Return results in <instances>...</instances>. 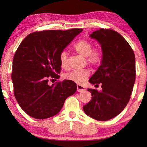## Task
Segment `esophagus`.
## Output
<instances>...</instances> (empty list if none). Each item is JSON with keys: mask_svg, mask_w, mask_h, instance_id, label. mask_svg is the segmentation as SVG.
I'll list each match as a JSON object with an SVG mask.
<instances>
[{"mask_svg": "<svg viewBox=\"0 0 147 147\" xmlns=\"http://www.w3.org/2000/svg\"><path fill=\"white\" fill-rule=\"evenodd\" d=\"M77 90L78 92H82L85 91L86 89L84 86H80V85H77Z\"/></svg>", "mask_w": 147, "mask_h": 147, "instance_id": "34e87169", "label": "esophagus"}]
</instances>
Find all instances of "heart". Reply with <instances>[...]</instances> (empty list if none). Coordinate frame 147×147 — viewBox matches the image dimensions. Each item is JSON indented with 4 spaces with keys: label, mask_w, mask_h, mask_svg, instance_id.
Returning a JSON list of instances; mask_svg holds the SVG:
<instances>
[{
    "label": "heart",
    "mask_w": 147,
    "mask_h": 147,
    "mask_svg": "<svg viewBox=\"0 0 147 147\" xmlns=\"http://www.w3.org/2000/svg\"><path fill=\"white\" fill-rule=\"evenodd\" d=\"M74 49L79 55L86 57L88 64L92 67H98L101 65L104 59V52L101 47L94 48V45L89 40L83 39L80 40L74 46ZM60 64L62 67H67L68 55L67 52L63 51L59 55ZM90 74V70L84 69L75 70L65 75V79L70 80L78 85H83Z\"/></svg>",
    "instance_id": "obj_1"
}]
</instances>
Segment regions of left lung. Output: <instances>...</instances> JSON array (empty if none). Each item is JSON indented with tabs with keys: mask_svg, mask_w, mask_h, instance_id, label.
<instances>
[{
	"mask_svg": "<svg viewBox=\"0 0 147 147\" xmlns=\"http://www.w3.org/2000/svg\"><path fill=\"white\" fill-rule=\"evenodd\" d=\"M90 37L101 44L104 59L90 82L102 90L88 89L92 100L83 107L94 119L106 121L118 115L129 102L135 82V56L132 47L118 32L100 29Z\"/></svg>",
	"mask_w": 147,
	"mask_h": 147,
	"instance_id": "left-lung-1",
	"label": "left lung"
}]
</instances>
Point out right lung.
Returning <instances> with one entry per match:
<instances>
[{
	"label": "right lung",
	"instance_id": "right-lung-1",
	"mask_svg": "<svg viewBox=\"0 0 147 147\" xmlns=\"http://www.w3.org/2000/svg\"><path fill=\"white\" fill-rule=\"evenodd\" d=\"M82 29L47 30L28 35L16 51L11 74L14 95L21 108L31 117L55 116L77 86L70 80L57 82L61 67L59 55Z\"/></svg>",
	"mask_w": 147,
	"mask_h": 147
}]
</instances>
